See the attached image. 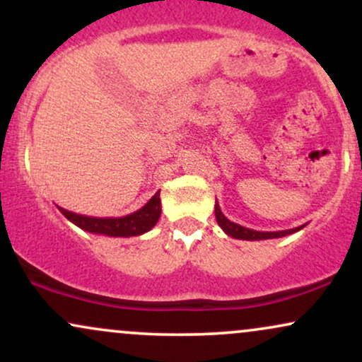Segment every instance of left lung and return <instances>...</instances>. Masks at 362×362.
I'll use <instances>...</instances> for the list:
<instances>
[{
	"instance_id": "8db88e82",
	"label": "left lung",
	"mask_w": 362,
	"mask_h": 362,
	"mask_svg": "<svg viewBox=\"0 0 362 362\" xmlns=\"http://www.w3.org/2000/svg\"><path fill=\"white\" fill-rule=\"evenodd\" d=\"M214 213H216V221H218L219 226H221V230L226 233L228 236H231V238H236V240H269V238H281V236H286V235H291L294 233V231H300L303 226L300 228H293V230H284V231H255V230H250V228H245L242 224H236L233 221H230V219L226 218L221 213V209H219V204L218 201H216V206H214Z\"/></svg>"
}]
</instances>
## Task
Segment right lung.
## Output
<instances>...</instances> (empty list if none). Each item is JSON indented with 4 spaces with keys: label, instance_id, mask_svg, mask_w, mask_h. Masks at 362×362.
Masks as SVG:
<instances>
[{
    "label": "right lung",
    "instance_id": "1",
    "mask_svg": "<svg viewBox=\"0 0 362 362\" xmlns=\"http://www.w3.org/2000/svg\"><path fill=\"white\" fill-rule=\"evenodd\" d=\"M59 211L73 224L88 231V233L127 238V236H139L146 233L155 226L161 214V201L160 192H156L141 209L136 211V213L122 216V218H91V216L71 213V211L62 209V207H59Z\"/></svg>",
    "mask_w": 362,
    "mask_h": 362
}]
</instances>
